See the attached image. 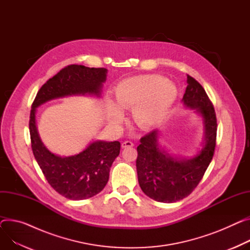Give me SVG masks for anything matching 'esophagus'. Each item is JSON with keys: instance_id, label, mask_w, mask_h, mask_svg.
I'll return each instance as SVG.
<instances>
[{"instance_id": "34e87169", "label": "esophagus", "mask_w": 250, "mask_h": 250, "mask_svg": "<svg viewBox=\"0 0 250 250\" xmlns=\"http://www.w3.org/2000/svg\"><path fill=\"white\" fill-rule=\"evenodd\" d=\"M121 146H122V148H126V147H133L134 146V143L133 142H131V141H124V142H122V144H121Z\"/></svg>"}]
</instances>
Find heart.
<instances>
[{"instance_id": "heart-1", "label": "heart", "mask_w": 250, "mask_h": 250, "mask_svg": "<svg viewBox=\"0 0 250 250\" xmlns=\"http://www.w3.org/2000/svg\"><path fill=\"white\" fill-rule=\"evenodd\" d=\"M177 97L174 84L159 75H144L122 81L114 90L117 107L108 102L112 121L120 123L123 114L119 109H133V120L140 128L159 123Z\"/></svg>"}]
</instances>
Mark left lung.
<instances>
[{
	"label": "left lung",
	"mask_w": 250,
	"mask_h": 250,
	"mask_svg": "<svg viewBox=\"0 0 250 250\" xmlns=\"http://www.w3.org/2000/svg\"><path fill=\"white\" fill-rule=\"evenodd\" d=\"M183 102L196 109L204 119L205 145L193 159L181 161L160 151L157 131H151L140 139L136 167L139 185L144 193L156 201L171 203L187 197L201 181L214 155L217 119L212 102L193 77L187 75Z\"/></svg>",
	"instance_id": "1"
}]
</instances>
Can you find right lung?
<instances>
[{
    "label": "right lung",
    "mask_w": 250,
    "mask_h": 250,
    "mask_svg": "<svg viewBox=\"0 0 250 250\" xmlns=\"http://www.w3.org/2000/svg\"><path fill=\"white\" fill-rule=\"evenodd\" d=\"M107 69L69 65L50 78L38 91L32 104L29 129L35 159L51 187L71 200L90 198L101 192L109 179L112 163L120 153V142L97 141L71 157H60L43 145L36 127V108L59 97L75 94L99 95Z\"/></svg>",
    "instance_id": "obj_1"
}]
</instances>
